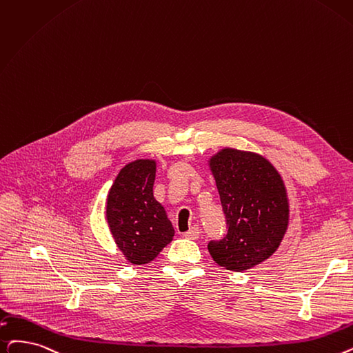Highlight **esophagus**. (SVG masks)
I'll return each mask as SVG.
<instances>
[{
	"instance_id": "obj_1",
	"label": "esophagus",
	"mask_w": 353,
	"mask_h": 353,
	"mask_svg": "<svg viewBox=\"0 0 353 353\" xmlns=\"http://www.w3.org/2000/svg\"><path fill=\"white\" fill-rule=\"evenodd\" d=\"M199 235H201V229H199V226H192L188 232H185L183 234V236L185 238H188V239H192V241H194V239H197L199 238Z\"/></svg>"
}]
</instances>
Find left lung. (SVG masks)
Segmentation results:
<instances>
[{
  "label": "left lung",
  "instance_id": "left-lung-1",
  "mask_svg": "<svg viewBox=\"0 0 353 353\" xmlns=\"http://www.w3.org/2000/svg\"><path fill=\"white\" fill-rule=\"evenodd\" d=\"M228 232L210 241L213 261L231 271H247L265 261L287 232L290 209L284 181L275 167L251 151L222 148L209 160Z\"/></svg>",
  "mask_w": 353,
  "mask_h": 353
}]
</instances>
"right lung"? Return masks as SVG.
<instances>
[{
	"label": "right lung",
	"instance_id": "obj_1",
	"mask_svg": "<svg viewBox=\"0 0 353 353\" xmlns=\"http://www.w3.org/2000/svg\"><path fill=\"white\" fill-rule=\"evenodd\" d=\"M154 160H135L121 168L106 199V222L128 263L152 261L174 236L164 208L152 194Z\"/></svg>",
	"mask_w": 353,
	"mask_h": 353
}]
</instances>
